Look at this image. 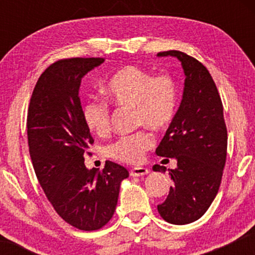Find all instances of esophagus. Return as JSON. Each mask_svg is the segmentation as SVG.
Masks as SVG:
<instances>
[{
	"mask_svg": "<svg viewBox=\"0 0 255 255\" xmlns=\"http://www.w3.org/2000/svg\"><path fill=\"white\" fill-rule=\"evenodd\" d=\"M150 170L147 168H144V166H136V168H133L130 170V176H144V175H147Z\"/></svg>",
	"mask_w": 255,
	"mask_h": 255,
	"instance_id": "34e87169",
	"label": "esophagus"
}]
</instances>
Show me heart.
<instances>
[{
  "instance_id": "heart-1",
  "label": "heart",
  "mask_w": 255,
  "mask_h": 255,
  "mask_svg": "<svg viewBox=\"0 0 255 255\" xmlns=\"http://www.w3.org/2000/svg\"><path fill=\"white\" fill-rule=\"evenodd\" d=\"M105 93L120 107L136 110V126L164 130L170 126L177 108V89L168 74L154 75L135 66L119 69L108 81ZM83 118L86 127L103 136L109 133L111 114L107 103L93 99L85 105ZM154 145L153 135L147 130L119 137L108 146V156L124 163L141 162L145 153Z\"/></svg>"
}]
</instances>
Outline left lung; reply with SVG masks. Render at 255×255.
Instances as JSON below:
<instances>
[{
	"mask_svg": "<svg viewBox=\"0 0 255 255\" xmlns=\"http://www.w3.org/2000/svg\"><path fill=\"white\" fill-rule=\"evenodd\" d=\"M157 56L176 57L186 75L182 101L156 148L158 156L177 160V168L169 170L174 186L158 212L169 223L183 225L200 218L217 195L227 159V126L218 90L203 63L177 50ZM152 169L166 170L158 164Z\"/></svg>",
	"mask_w": 255,
	"mask_h": 255,
	"instance_id": "left-lung-1",
	"label": "left lung"
}]
</instances>
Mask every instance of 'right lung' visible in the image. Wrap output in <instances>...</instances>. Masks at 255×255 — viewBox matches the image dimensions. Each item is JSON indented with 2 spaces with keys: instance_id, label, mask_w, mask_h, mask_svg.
Instances as JSON below:
<instances>
[{
  "instance_id": "obj_1",
  "label": "right lung",
  "mask_w": 255,
  "mask_h": 255,
  "mask_svg": "<svg viewBox=\"0 0 255 255\" xmlns=\"http://www.w3.org/2000/svg\"><path fill=\"white\" fill-rule=\"evenodd\" d=\"M101 57L64 58L38 79L27 114L30 156L39 184L55 211L80 230H98L115 212L127 169L107 160L103 170L85 166L93 144L79 98L81 79Z\"/></svg>"
}]
</instances>
